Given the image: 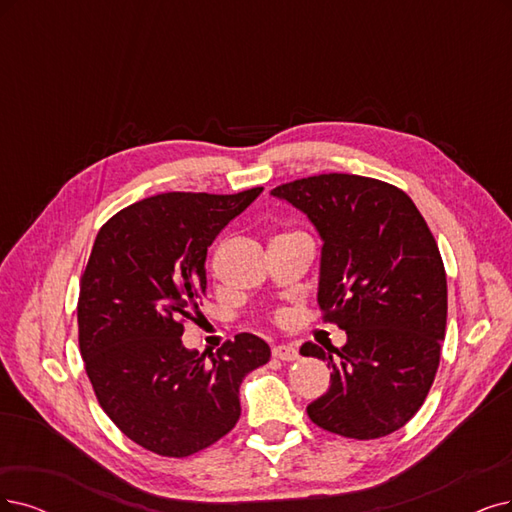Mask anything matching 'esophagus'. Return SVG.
Here are the masks:
<instances>
[{"instance_id":"esophagus-1","label":"esophagus","mask_w":512,"mask_h":512,"mask_svg":"<svg viewBox=\"0 0 512 512\" xmlns=\"http://www.w3.org/2000/svg\"><path fill=\"white\" fill-rule=\"evenodd\" d=\"M272 354H274V358H280V361H297V358H299L297 348H293V346H289V344L274 346Z\"/></svg>"}]
</instances>
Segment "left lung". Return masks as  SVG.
I'll list each match as a JSON object with an SVG mask.
<instances>
[{
    "label": "left lung",
    "mask_w": 512,
    "mask_h": 512,
    "mask_svg": "<svg viewBox=\"0 0 512 512\" xmlns=\"http://www.w3.org/2000/svg\"><path fill=\"white\" fill-rule=\"evenodd\" d=\"M304 213L323 240L320 312L348 342L301 354L331 367L310 420L348 439H380L422 407L439 367L447 278L439 246L411 198L361 175H318L270 192Z\"/></svg>",
    "instance_id": "left-lung-1"
}]
</instances>
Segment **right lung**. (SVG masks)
I'll use <instances>...</instances> for the list:
<instances>
[{"mask_svg": "<svg viewBox=\"0 0 512 512\" xmlns=\"http://www.w3.org/2000/svg\"><path fill=\"white\" fill-rule=\"evenodd\" d=\"M263 192H170L130 204L97 234L80 282V352L94 394L130 441L168 458L213 445L240 418L238 388L270 361L240 333L217 354L185 348L181 318L198 314L206 251Z\"/></svg>", "mask_w": 512, "mask_h": 512, "instance_id": "1", "label": "right lung"}]
</instances>
